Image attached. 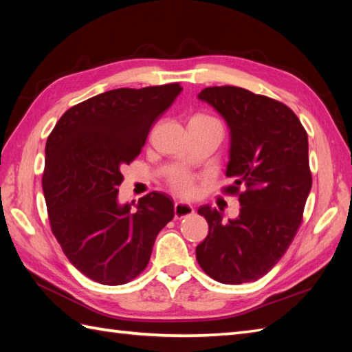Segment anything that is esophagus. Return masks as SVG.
Wrapping results in <instances>:
<instances>
[{
    "instance_id": "esophagus-1",
    "label": "esophagus",
    "mask_w": 352,
    "mask_h": 352,
    "mask_svg": "<svg viewBox=\"0 0 352 352\" xmlns=\"http://www.w3.org/2000/svg\"><path fill=\"white\" fill-rule=\"evenodd\" d=\"M193 214V207L190 204H184V203H175L174 206V216L175 219H183L188 218V216Z\"/></svg>"
}]
</instances>
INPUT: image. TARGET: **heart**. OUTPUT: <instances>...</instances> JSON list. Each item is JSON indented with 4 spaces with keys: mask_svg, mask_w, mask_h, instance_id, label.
<instances>
[{
    "mask_svg": "<svg viewBox=\"0 0 352 352\" xmlns=\"http://www.w3.org/2000/svg\"><path fill=\"white\" fill-rule=\"evenodd\" d=\"M192 119H198V121H216L214 118L208 116L206 113H198ZM169 186H170V189L177 193V195L184 197V198L193 197L198 190L197 178L190 174H186V172H180V174L172 175L169 178Z\"/></svg>",
    "mask_w": 352,
    "mask_h": 352,
    "instance_id": "heart-1",
    "label": "heart"
}]
</instances>
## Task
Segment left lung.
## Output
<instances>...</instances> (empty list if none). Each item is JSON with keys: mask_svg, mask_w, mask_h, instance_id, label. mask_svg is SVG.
<instances>
[{"mask_svg": "<svg viewBox=\"0 0 352 352\" xmlns=\"http://www.w3.org/2000/svg\"><path fill=\"white\" fill-rule=\"evenodd\" d=\"M198 96L230 126L227 177L234 182L222 192L239 197L241 212L223 222L219 210L199 207L208 234L197 260L219 283L256 281L278 263L302 223L311 189L307 131L286 104L243 87H206Z\"/></svg>", "mask_w": 352, "mask_h": 352, "instance_id": "left-lung-1", "label": "left lung"}]
</instances>
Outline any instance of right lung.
<instances>
[{
    "label": "right lung",
    "instance_id": "obj_1",
    "mask_svg": "<svg viewBox=\"0 0 352 352\" xmlns=\"http://www.w3.org/2000/svg\"><path fill=\"white\" fill-rule=\"evenodd\" d=\"M182 92L180 83L113 89L66 110L45 145L42 188L52 234L78 271L119 286L148 266L157 234L174 218L168 195L118 204L121 169Z\"/></svg>",
    "mask_w": 352,
    "mask_h": 352
}]
</instances>
